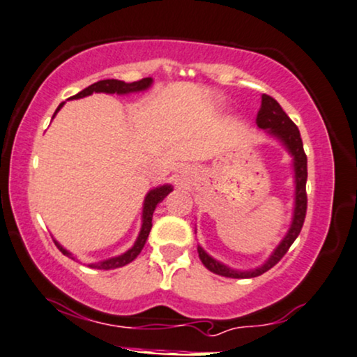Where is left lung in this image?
<instances>
[{
  "instance_id": "1",
  "label": "left lung",
  "mask_w": 357,
  "mask_h": 357,
  "mask_svg": "<svg viewBox=\"0 0 357 357\" xmlns=\"http://www.w3.org/2000/svg\"><path fill=\"white\" fill-rule=\"evenodd\" d=\"M256 124L259 130H264L269 136L278 139L279 143L286 148V151L293 156V169H294V211H293V220H291V226L287 229L284 238L281 239V243L278 244L276 249L271 252V256L264 261L263 264L257 266L255 269H234L226 266L225 263H220L218 259H214L213 256H209L203 248L197 246V255H199L201 263H203L209 271L214 274H220L225 278H234V279H246V278H256L261 274L269 271L273 266H276L281 257L286 255L287 249L291 248V244L296 241L299 233H301V227L306 218V208H307V196H306V181H307V158L304 154L303 148V139L299 135L298 126L291 121L289 116L282 111L279 102L274 98L263 94L261 96V108L257 113Z\"/></svg>"
}]
</instances>
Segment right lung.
<instances>
[{"label": "right lung", "instance_id": "right-lung-1", "mask_svg": "<svg viewBox=\"0 0 357 357\" xmlns=\"http://www.w3.org/2000/svg\"><path fill=\"white\" fill-rule=\"evenodd\" d=\"M151 84H153V78H143L139 81H135V83H124V81H119V79H102V81H98V83H94L91 86H88V88H84L83 91H79L78 94H75V96H71L70 100H79V98H86V96H89V94H93V93H106V94L139 93V91H146V89H148ZM63 105H64V102H61V105L58 106V109L54 111L53 118L56 116V113H58V111L63 108ZM171 191H173V186H171V184H162V186L153 188V190L149 191L144 197L143 216H141V229H139V234H137L135 244H132V246L128 249L126 252H123V255L114 256V257H108V259L98 261V263H91V264H88L89 268H94V269H116V268H123V266L130 264L131 261H135L137 255L141 252V249L144 248L146 239H148L149 231H151V227H153L154 209H156V206L160 204L161 201L165 199V197L169 195ZM53 241L64 256L71 257V259H76V257L73 256L71 252L68 251V249H64L61 244L56 241V239H53Z\"/></svg>", "mask_w": 357, "mask_h": 357}]
</instances>
